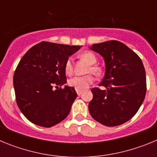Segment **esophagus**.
<instances>
[{
  "label": "esophagus",
  "mask_w": 157,
  "mask_h": 157,
  "mask_svg": "<svg viewBox=\"0 0 157 157\" xmlns=\"http://www.w3.org/2000/svg\"><path fill=\"white\" fill-rule=\"evenodd\" d=\"M76 92H77V94L78 96L81 95L82 93V90H76Z\"/></svg>",
  "instance_id": "obj_1"
}]
</instances>
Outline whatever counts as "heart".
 Here are the masks:
<instances>
[{"label":"heart","instance_id":"heart-1","mask_svg":"<svg viewBox=\"0 0 157 157\" xmlns=\"http://www.w3.org/2000/svg\"><path fill=\"white\" fill-rule=\"evenodd\" d=\"M80 59L85 60L89 65L86 68L87 73H93V74L98 75L101 72V69L98 66L95 65V63L98 61V59L96 57L95 54L93 53L90 51H85L79 54ZM74 70V63H73V59L71 57H69L65 62L64 71L67 75H71L73 73ZM94 82V76L92 74H88L82 76H75L68 80V85L71 87H74L76 90H84L87 88L89 86L92 84Z\"/></svg>","mask_w":157,"mask_h":157}]
</instances>
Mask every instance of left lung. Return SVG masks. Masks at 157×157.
I'll return each mask as SVG.
<instances>
[{"label": "left lung", "instance_id": "left-lung-1", "mask_svg": "<svg viewBox=\"0 0 157 157\" xmlns=\"http://www.w3.org/2000/svg\"><path fill=\"white\" fill-rule=\"evenodd\" d=\"M90 49L103 56L105 74L91 90L89 111L96 121L107 127L121 125L137 113L146 94L145 70L141 58L120 41L94 44Z\"/></svg>", "mask_w": 157, "mask_h": 157}]
</instances>
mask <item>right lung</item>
<instances>
[{"label": "right lung", "instance_id": "1", "mask_svg": "<svg viewBox=\"0 0 157 157\" xmlns=\"http://www.w3.org/2000/svg\"><path fill=\"white\" fill-rule=\"evenodd\" d=\"M80 48L41 41L20 59L13 85L18 107L29 121L50 127L68 116L77 94L74 87L62 88L67 82L64 65Z\"/></svg>", "mask_w": 157, "mask_h": 157}]
</instances>
